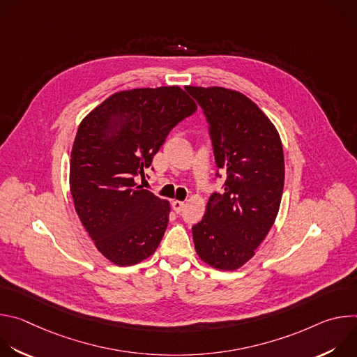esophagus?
<instances>
[{
    "mask_svg": "<svg viewBox=\"0 0 357 357\" xmlns=\"http://www.w3.org/2000/svg\"><path fill=\"white\" fill-rule=\"evenodd\" d=\"M183 206H185V202H182V200H174V202H172V208H174V211H175L176 213H181L182 209H183Z\"/></svg>",
    "mask_w": 357,
    "mask_h": 357,
    "instance_id": "obj_1",
    "label": "esophagus"
}]
</instances>
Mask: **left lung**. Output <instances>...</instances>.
Listing matches in <instances>:
<instances>
[{
  "instance_id": "1",
  "label": "left lung",
  "mask_w": 357,
  "mask_h": 357,
  "mask_svg": "<svg viewBox=\"0 0 357 357\" xmlns=\"http://www.w3.org/2000/svg\"><path fill=\"white\" fill-rule=\"evenodd\" d=\"M186 90L206 116L215 161L226 175L223 190L212 193L205 216L192 227L195 250L213 268L234 271L256 254L278 215L285 176L281 138L240 91Z\"/></svg>"
}]
</instances>
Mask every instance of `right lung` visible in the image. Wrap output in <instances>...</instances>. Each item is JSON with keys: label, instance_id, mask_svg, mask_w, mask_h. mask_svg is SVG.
I'll return each instance as SVG.
<instances>
[{"label": "right lung", "instance_id": "1", "mask_svg": "<svg viewBox=\"0 0 357 357\" xmlns=\"http://www.w3.org/2000/svg\"><path fill=\"white\" fill-rule=\"evenodd\" d=\"M197 106L178 86L112 94L80 123L70 158L76 213L97 250L116 266L154 254L169 202L137 183L171 130Z\"/></svg>", "mask_w": 357, "mask_h": 357}]
</instances>
